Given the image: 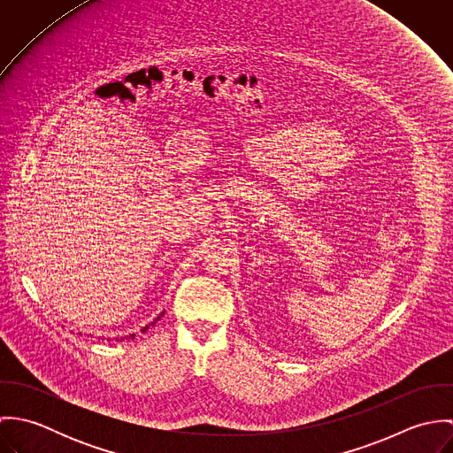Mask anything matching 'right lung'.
I'll return each mask as SVG.
<instances>
[{
    "instance_id": "add662e5",
    "label": "right lung",
    "mask_w": 453,
    "mask_h": 453,
    "mask_svg": "<svg viewBox=\"0 0 453 453\" xmlns=\"http://www.w3.org/2000/svg\"><path fill=\"white\" fill-rule=\"evenodd\" d=\"M162 316H164V312H162V314H160V316H158V318H157V319H155V321H153V323H150V324H155L157 323V321H158V319H160V318H162ZM150 324H148V326H144V327H142V329H141V333H144V331H146V329H148V327H150ZM80 334H81V333H80ZM132 338V336H134V333H132V334H127V336H120V340H126V338ZM115 340H119V336H117V338H115Z\"/></svg>"
}]
</instances>
